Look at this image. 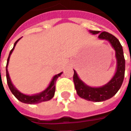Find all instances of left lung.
Listing matches in <instances>:
<instances>
[{"mask_svg":"<svg viewBox=\"0 0 131 131\" xmlns=\"http://www.w3.org/2000/svg\"><path fill=\"white\" fill-rule=\"evenodd\" d=\"M90 32L93 34H97L100 39L107 40L112 46L116 52V71L110 82L106 85L99 88L90 87L80 79L77 72L74 71V85L77 94L81 98L93 102H102L112 97L121 88L122 83L124 81L125 74V59H124L123 48L119 40L116 38L107 31L100 33L98 31H92Z\"/></svg>","mask_w":131,"mask_h":131,"instance_id":"1","label":"left lung"}]
</instances>
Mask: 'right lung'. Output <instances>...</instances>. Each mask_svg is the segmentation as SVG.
<instances>
[{
    "label": "right lung",
    "instance_id": "1",
    "mask_svg": "<svg viewBox=\"0 0 131 131\" xmlns=\"http://www.w3.org/2000/svg\"><path fill=\"white\" fill-rule=\"evenodd\" d=\"M20 38H19L18 40L16 41L15 44H14V47L13 48L10 50V54L8 56L7 61V64H6V78H7V83L8 87L10 88V91L12 92V93L15 95L16 98L18 100H19L21 102H24V103H27V104H37L41 102H46L48 100H50V99L53 97L54 95V92H55V83L57 81V78L61 76V74L62 72H61L60 74L55 75L52 79L51 82L50 83V85H48V87L46 88L45 91H43V92H41L40 93L36 94V95H24V94L21 93L19 91H17L15 88V87L13 85V84L11 82V80L9 77V74H8V71H7V65H8V62H9V60H10V54H12L13 50L15 47L16 44L18 42Z\"/></svg>",
    "mask_w": 131,
    "mask_h": 131
}]
</instances>
